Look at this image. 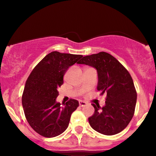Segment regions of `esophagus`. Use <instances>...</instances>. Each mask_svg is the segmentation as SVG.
Returning a JSON list of instances; mask_svg holds the SVG:
<instances>
[{
    "mask_svg": "<svg viewBox=\"0 0 156 156\" xmlns=\"http://www.w3.org/2000/svg\"><path fill=\"white\" fill-rule=\"evenodd\" d=\"M79 104H80V106H84L87 105V103L85 101H79Z\"/></svg>",
    "mask_w": 156,
    "mask_h": 156,
    "instance_id": "obj_1",
    "label": "esophagus"
}]
</instances>
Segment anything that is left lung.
Returning <instances> with one entry per match:
<instances>
[{
    "mask_svg": "<svg viewBox=\"0 0 156 156\" xmlns=\"http://www.w3.org/2000/svg\"><path fill=\"white\" fill-rule=\"evenodd\" d=\"M78 64L91 66L98 72L97 90L106 94L105 106L95 105L94 114L89 118L96 131L115 135L129 125L135 112L137 93L128 70L112 55L105 52L83 57Z\"/></svg>",
    "mask_w": 156,
    "mask_h": 156,
    "instance_id": "8db88e82",
    "label": "left lung"
}]
</instances>
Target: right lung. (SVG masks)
Here are the masks:
<instances>
[{
    "label": "right lung",
    "instance_id": "add662e5",
    "mask_svg": "<svg viewBox=\"0 0 156 156\" xmlns=\"http://www.w3.org/2000/svg\"><path fill=\"white\" fill-rule=\"evenodd\" d=\"M83 56L54 51L47 55L33 69L25 83L22 104L27 122L34 131L46 138L60 135L69 126L72 113L79 106L70 99L63 107L57 103V89L63 84L68 68Z\"/></svg>",
    "mask_w": 156,
    "mask_h": 156
}]
</instances>
